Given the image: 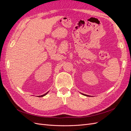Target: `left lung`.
I'll use <instances>...</instances> for the list:
<instances>
[{"instance_id":"left-lung-1","label":"left lung","mask_w":131,"mask_h":131,"mask_svg":"<svg viewBox=\"0 0 131 131\" xmlns=\"http://www.w3.org/2000/svg\"><path fill=\"white\" fill-rule=\"evenodd\" d=\"M83 95H84V96H89L88 95H87V94H83V93H82Z\"/></svg>"}]
</instances>
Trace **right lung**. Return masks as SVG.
<instances>
[{"mask_svg":"<svg viewBox=\"0 0 131 131\" xmlns=\"http://www.w3.org/2000/svg\"><path fill=\"white\" fill-rule=\"evenodd\" d=\"M48 92H46L45 94H43V95H41V96H39V97H43V96H45V95H46L47 93H48Z\"/></svg>","mask_w":131,"mask_h":131,"instance_id":"add662e5","label":"right lung"}]
</instances>
